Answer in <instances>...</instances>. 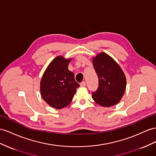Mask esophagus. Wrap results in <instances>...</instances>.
Wrapping results in <instances>:
<instances>
[{
  "label": "esophagus",
  "instance_id": "esophagus-1",
  "mask_svg": "<svg viewBox=\"0 0 156 156\" xmlns=\"http://www.w3.org/2000/svg\"><path fill=\"white\" fill-rule=\"evenodd\" d=\"M80 86H86V82L85 81L82 82L80 83Z\"/></svg>",
  "mask_w": 156,
  "mask_h": 156
}]
</instances>
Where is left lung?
Wrapping results in <instances>:
<instances>
[{
	"instance_id": "1",
	"label": "left lung",
	"mask_w": 156,
	"mask_h": 156,
	"mask_svg": "<svg viewBox=\"0 0 156 156\" xmlns=\"http://www.w3.org/2000/svg\"><path fill=\"white\" fill-rule=\"evenodd\" d=\"M92 62L99 79L98 90L92 93L93 99L102 107L115 105L126 91L125 73L119 64L105 53L98 54Z\"/></svg>"
}]
</instances>
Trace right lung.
I'll return each instance as SVG.
<instances>
[{"label": "right lung", "instance_id": "1", "mask_svg": "<svg viewBox=\"0 0 156 156\" xmlns=\"http://www.w3.org/2000/svg\"><path fill=\"white\" fill-rule=\"evenodd\" d=\"M71 60L57 56L43 74L40 92L43 100L53 108L60 109L69 105L80 86L74 73L68 69Z\"/></svg>", "mask_w": 156, "mask_h": 156}]
</instances>
